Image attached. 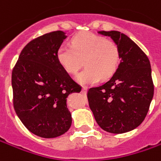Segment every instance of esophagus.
Listing matches in <instances>:
<instances>
[{
	"instance_id": "obj_1",
	"label": "esophagus",
	"mask_w": 161,
	"mask_h": 161,
	"mask_svg": "<svg viewBox=\"0 0 161 161\" xmlns=\"http://www.w3.org/2000/svg\"><path fill=\"white\" fill-rule=\"evenodd\" d=\"M87 88H86V87H83V88H82V89H81V93H82V94H86V93H87Z\"/></svg>"
}]
</instances>
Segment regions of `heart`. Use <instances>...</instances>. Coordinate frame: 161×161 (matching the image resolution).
<instances>
[{
    "label": "heart",
    "mask_w": 161,
    "mask_h": 161,
    "mask_svg": "<svg viewBox=\"0 0 161 161\" xmlns=\"http://www.w3.org/2000/svg\"><path fill=\"white\" fill-rule=\"evenodd\" d=\"M71 47L61 46L56 58L67 73L75 74L82 64L76 80L82 85L97 82L100 78L108 79L117 70L121 60L120 48L112 39L93 32H81L71 40Z\"/></svg>",
    "instance_id": "obj_1"
}]
</instances>
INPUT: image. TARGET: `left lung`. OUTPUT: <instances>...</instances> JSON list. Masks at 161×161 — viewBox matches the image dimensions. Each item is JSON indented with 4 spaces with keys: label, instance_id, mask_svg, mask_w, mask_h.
<instances>
[{
    "label": "left lung",
    "instance_id": "1",
    "mask_svg": "<svg viewBox=\"0 0 161 161\" xmlns=\"http://www.w3.org/2000/svg\"><path fill=\"white\" fill-rule=\"evenodd\" d=\"M118 45L121 61L114 75L88 91L90 108L97 123L111 133H124L144 120L154 94L149 58L126 35L98 31Z\"/></svg>",
    "mask_w": 161,
    "mask_h": 161
}]
</instances>
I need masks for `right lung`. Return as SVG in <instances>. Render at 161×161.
<instances>
[{
  "instance_id": "add662e5",
  "label": "right lung",
  "mask_w": 161,
  "mask_h": 161,
  "mask_svg": "<svg viewBox=\"0 0 161 161\" xmlns=\"http://www.w3.org/2000/svg\"><path fill=\"white\" fill-rule=\"evenodd\" d=\"M66 36L53 31L30 41L12 70L13 106L28 131L43 138H54L71 125L67 97L81 87L63 69L57 49Z\"/></svg>"
}]
</instances>
